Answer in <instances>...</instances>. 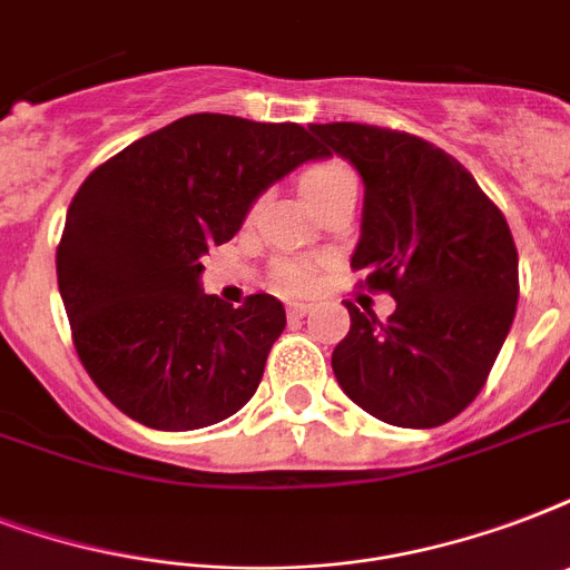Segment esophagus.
I'll return each mask as SVG.
<instances>
[{"label": "esophagus", "instance_id": "1", "mask_svg": "<svg viewBox=\"0 0 570 570\" xmlns=\"http://www.w3.org/2000/svg\"><path fill=\"white\" fill-rule=\"evenodd\" d=\"M307 313H311V304L307 302L286 304V316H289V320H302V316H307Z\"/></svg>", "mask_w": 570, "mask_h": 570}]
</instances>
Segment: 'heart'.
Masks as SVG:
<instances>
[{
  "label": "heart",
  "instance_id": "obj_1",
  "mask_svg": "<svg viewBox=\"0 0 570 570\" xmlns=\"http://www.w3.org/2000/svg\"><path fill=\"white\" fill-rule=\"evenodd\" d=\"M298 186H302L304 197L311 200V206H316L322 197H328L331 191L343 189V186H357L355 174L352 168L343 163H320L307 168V171L298 177ZM313 277H316V268L307 263V259H275L272 263V281H275L277 289H284V293H304V289H311Z\"/></svg>",
  "mask_w": 570,
  "mask_h": 570
}]
</instances>
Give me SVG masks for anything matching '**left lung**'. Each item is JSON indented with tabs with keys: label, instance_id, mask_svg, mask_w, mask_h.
<instances>
[{
	"label": "left lung",
	"instance_id": "1",
	"mask_svg": "<svg viewBox=\"0 0 570 570\" xmlns=\"http://www.w3.org/2000/svg\"><path fill=\"white\" fill-rule=\"evenodd\" d=\"M311 129L364 177L352 268L370 293L396 298L387 322L346 302L352 328L331 355L340 387L390 425L450 423L485 387L512 328L521 286L505 215L425 138L352 120Z\"/></svg>",
	"mask_w": 570,
	"mask_h": 570
}]
</instances>
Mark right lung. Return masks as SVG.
I'll use <instances>...</instances> for the list:
<instances>
[{"mask_svg":"<svg viewBox=\"0 0 570 570\" xmlns=\"http://www.w3.org/2000/svg\"><path fill=\"white\" fill-rule=\"evenodd\" d=\"M328 156L298 124L186 115L94 168L56 250L76 355L124 414L189 432L236 414L286 325L275 295L200 293L209 248L284 174Z\"/></svg>","mask_w":570,"mask_h":570,"instance_id":"right-lung-1","label":"right lung"}]
</instances>
